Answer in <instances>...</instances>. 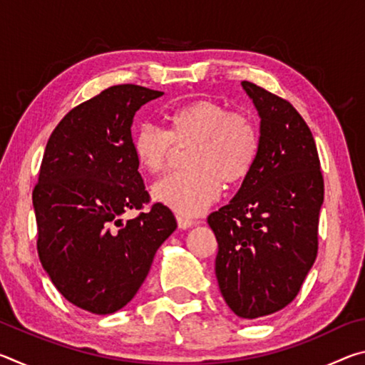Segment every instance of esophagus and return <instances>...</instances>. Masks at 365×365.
<instances>
[{
	"mask_svg": "<svg viewBox=\"0 0 365 365\" xmlns=\"http://www.w3.org/2000/svg\"><path fill=\"white\" fill-rule=\"evenodd\" d=\"M177 224L182 230H187V228H191L193 225H196V222L193 219L185 217V215H177Z\"/></svg>",
	"mask_w": 365,
	"mask_h": 365,
	"instance_id": "1",
	"label": "esophagus"
}]
</instances>
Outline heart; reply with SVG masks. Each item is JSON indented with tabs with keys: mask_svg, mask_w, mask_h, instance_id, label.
I'll return each mask as SVG.
<instances>
[{
	"mask_svg": "<svg viewBox=\"0 0 365 365\" xmlns=\"http://www.w3.org/2000/svg\"><path fill=\"white\" fill-rule=\"evenodd\" d=\"M168 132L143 123L133 133L132 148L138 164L150 174L168 168L178 146L191 145L182 174L164 177L151 195L175 212L197 215L219 200L222 183L237 185L255 165L259 151V128L246 113H228L224 104L197 100L165 115Z\"/></svg>",
	"mask_w": 365,
	"mask_h": 365,
	"instance_id": "obj_1",
	"label": "heart"
}]
</instances>
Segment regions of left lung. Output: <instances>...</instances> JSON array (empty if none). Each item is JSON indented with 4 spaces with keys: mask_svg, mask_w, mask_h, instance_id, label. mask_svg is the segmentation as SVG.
<instances>
[{
    "mask_svg": "<svg viewBox=\"0 0 365 365\" xmlns=\"http://www.w3.org/2000/svg\"><path fill=\"white\" fill-rule=\"evenodd\" d=\"M243 90L261 119L255 165L207 224L217 238L215 277L243 319L274 314L298 294L317 256L324 178L316 141L292 104L251 82Z\"/></svg>",
    "mask_w": 365,
    "mask_h": 365,
    "instance_id": "1",
    "label": "left lung"
}]
</instances>
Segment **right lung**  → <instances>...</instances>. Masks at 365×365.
Returning <instances> with one entry per match:
<instances>
[{
    "label": "right lung",
    "mask_w": 365,
    "mask_h": 365,
    "mask_svg": "<svg viewBox=\"0 0 365 365\" xmlns=\"http://www.w3.org/2000/svg\"><path fill=\"white\" fill-rule=\"evenodd\" d=\"M115 85L58 123L43 154L32 200L38 256L64 298L91 314H113L145 282L159 246L177 228L168 206L123 222L150 201L132 148L135 113L163 96Z\"/></svg>",
    "instance_id": "right-lung-1"
}]
</instances>
